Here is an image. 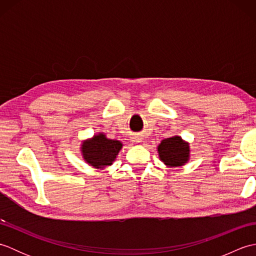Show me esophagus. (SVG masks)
Wrapping results in <instances>:
<instances>
[{
	"label": "esophagus",
	"mask_w": 256,
	"mask_h": 256,
	"mask_svg": "<svg viewBox=\"0 0 256 256\" xmlns=\"http://www.w3.org/2000/svg\"><path fill=\"white\" fill-rule=\"evenodd\" d=\"M140 140H142V138H135V142H136V143H140Z\"/></svg>",
	"instance_id": "34e87169"
}]
</instances>
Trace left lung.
Wrapping results in <instances>:
<instances>
[{
  "instance_id": "obj_1",
  "label": "left lung",
  "mask_w": 256,
  "mask_h": 256,
  "mask_svg": "<svg viewBox=\"0 0 256 256\" xmlns=\"http://www.w3.org/2000/svg\"><path fill=\"white\" fill-rule=\"evenodd\" d=\"M160 160L168 167H180L188 162L190 158L189 143L180 136L168 138L162 140L157 146Z\"/></svg>"
}]
</instances>
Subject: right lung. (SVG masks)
<instances>
[{
  "mask_svg": "<svg viewBox=\"0 0 256 256\" xmlns=\"http://www.w3.org/2000/svg\"><path fill=\"white\" fill-rule=\"evenodd\" d=\"M123 144L118 140L108 138L104 133H98L81 143V155L86 164L96 170H104L116 160Z\"/></svg>",
  "mask_w": 256,
  "mask_h": 256,
  "instance_id": "right-lung-1",
  "label": "right lung"
}]
</instances>
